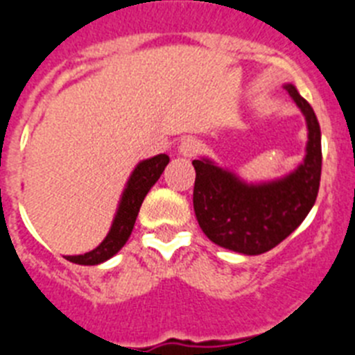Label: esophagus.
I'll use <instances>...</instances> for the list:
<instances>
[{"label": "esophagus", "mask_w": 355, "mask_h": 355, "mask_svg": "<svg viewBox=\"0 0 355 355\" xmlns=\"http://www.w3.org/2000/svg\"><path fill=\"white\" fill-rule=\"evenodd\" d=\"M197 150H199V142H197V140L184 139L183 142L180 144V149H178V153H180V156H184V158H192Z\"/></svg>", "instance_id": "esophagus-1"}]
</instances>
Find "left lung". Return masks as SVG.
Segmentation results:
<instances>
[{"label":"left lung","instance_id":"8db88e82","mask_svg":"<svg viewBox=\"0 0 355 355\" xmlns=\"http://www.w3.org/2000/svg\"><path fill=\"white\" fill-rule=\"evenodd\" d=\"M307 122L306 158L291 174L247 184L209 159H193V209L202 233L224 249L256 256L274 249L311 211L322 174V135L311 105L284 85Z\"/></svg>","mask_w":355,"mask_h":355}]
</instances>
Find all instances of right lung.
<instances>
[{
    "instance_id": "add662e5",
    "label": "right lung",
    "mask_w": 355,
    "mask_h": 355,
    "mask_svg": "<svg viewBox=\"0 0 355 355\" xmlns=\"http://www.w3.org/2000/svg\"><path fill=\"white\" fill-rule=\"evenodd\" d=\"M167 165V155H158L155 158L140 162L133 171V174H131L130 180H128L124 193H122L121 205H119L117 215H115L114 224L110 227V233L106 234L105 240L96 249L90 250V252L80 254V256H67L69 261L78 263V265H99V263L115 256L124 247L131 231H133L135 220L139 216L144 197L147 196L150 187L159 180V175H162V172L165 171Z\"/></svg>"
}]
</instances>
